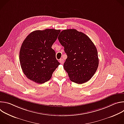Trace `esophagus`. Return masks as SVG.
Wrapping results in <instances>:
<instances>
[{
  "label": "esophagus",
  "instance_id": "34e87169",
  "mask_svg": "<svg viewBox=\"0 0 124 124\" xmlns=\"http://www.w3.org/2000/svg\"><path fill=\"white\" fill-rule=\"evenodd\" d=\"M64 60L63 59H60V60H59V62L61 63V64H63L64 63Z\"/></svg>",
  "mask_w": 124,
  "mask_h": 124
}]
</instances>
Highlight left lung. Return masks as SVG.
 I'll return each mask as SVG.
<instances>
[{
	"label": "left lung",
	"instance_id": "obj_1",
	"mask_svg": "<svg viewBox=\"0 0 124 124\" xmlns=\"http://www.w3.org/2000/svg\"><path fill=\"white\" fill-rule=\"evenodd\" d=\"M58 39L67 55L63 67L70 79L78 84L89 80L99 65L98 51L91 39L74 29L62 31Z\"/></svg>",
	"mask_w": 124,
	"mask_h": 124
}]
</instances>
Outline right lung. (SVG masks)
Segmentation results:
<instances>
[{
    "label": "right lung",
    "mask_w": 124,
    "mask_h": 124,
    "mask_svg": "<svg viewBox=\"0 0 124 124\" xmlns=\"http://www.w3.org/2000/svg\"><path fill=\"white\" fill-rule=\"evenodd\" d=\"M60 30H35L23 41L20 51V62L25 76L34 82L42 84L48 81L60 65L54 50L51 48Z\"/></svg>",
    "instance_id": "add662e5"
}]
</instances>
